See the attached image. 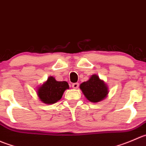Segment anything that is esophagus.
<instances>
[{
    "label": "esophagus",
    "mask_w": 146,
    "mask_h": 146,
    "mask_svg": "<svg viewBox=\"0 0 146 146\" xmlns=\"http://www.w3.org/2000/svg\"><path fill=\"white\" fill-rule=\"evenodd\" d=\"M79 86V83H74V84H72V88H74V89H78Z\"/></svg>",
    "instance_id": "34e87169"
}]
</instances>
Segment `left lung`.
Returning <instances> with one entry per match:
<instances>
[{
  "label": "left lung",
  "mask_w": 146,
  "mask_h": 146,
  "mask_svg": "<svg viewBox=\"0 0 146 146\" xmlns=\"http://www.w3.org/2000/svg\"><path fill=\"white\" fill-rule=\"evenodd\" d=\"M82 93L90 102L96 103L106 99L109 94V88L105 82L97 74H92L86 82L79 86Z\"/></svg>",
  "instance_id": "obj_1"
}]
</instances>
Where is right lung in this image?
Here are the masks:
<instances>
[{
    "instance_id": "right-lung-1",
    "label": "right lung",
    "mask_w": 146,
    "mask_h": 146,
    "mask_svg": "<svg viewBox=\"0 0 146 146\" xmlns=\"http://www.w3.org/2000/svg\"><path fill=\"white\" fill-rule=\"evenodd\" d=\"M70 86L65 81L58 82L53 76H49L47 80L37 88V94L40 100L46 104H52L61 99L64 91Z\"/></svg>"
}]
</instances>
